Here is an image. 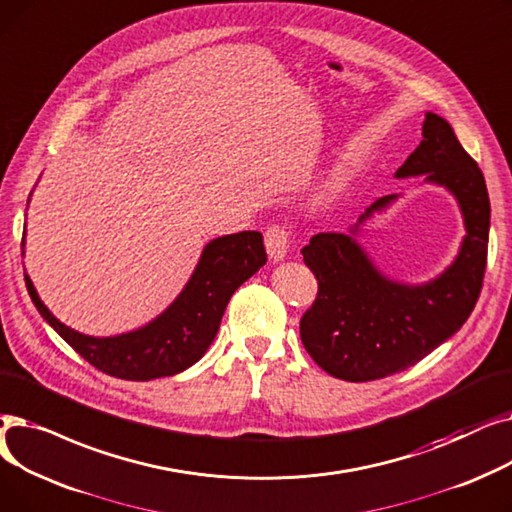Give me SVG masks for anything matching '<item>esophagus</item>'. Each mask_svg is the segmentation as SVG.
<instances>
[{
  "label": "esophagus",
  "mask_w": 512,
  "mask_h": 512,
  "mask_svg": "<svg viewBox=\"0 0 512 512\" xmlns=\"http://www.w3.org/2000/svg\"><path fill=\"white\" fill-rule=\"evenodd\" d=\"M264 246H266V254L273 262H281L287 258L289 252V233L283 227H271L269 231L264 233Z\"/></svg>",
  "instance_id": "esophagus-1"
}]
</instances>
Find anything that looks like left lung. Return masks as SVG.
<instances>
[{
  "label": "left lung",
  "instance_id": "8db88e82",
  "mask_svg": "<svg viewBox=\"0 0 512 512\" xmlns=\"http://www.w3.org/2000/svg\"><path fill=\"white\" fill-rule=\"evenodd\" d=\"M394 177H423V183L444 187L458 204L465 237L454 260L429 281L385 275L358 237L398 202L394 193L371 204L346 233H319L302 248L319 279V296L300 321L302 344L325 373L344 381H373L417 364L465 325L481 291L490 237L488 187L446 118L425 114L423 141Z\"/></svg>",
  "mask_w": 512,
  "mask_h": 512
}]
</instances>
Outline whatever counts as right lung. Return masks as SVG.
<instances>
[{
	"mask_svg": "<svg viewBox=\"0 0 512 512\" xmlns=\"http://www.w3.org/2000/svg\"><path fill=\"white\" fill-rule=\"evenodd\" d=\"M24 237L27 229L22 235V256ZM264 264L262 233L241 231L216 237L204 246L181 294L156 319L133 331L108 337L85 335L64 325L43 304L27 271L24 281L43 319L95 369L118 379L150 381L177 375L206 354L235 289Z\"/></svg>",
	"mask_w": 512,
	"mask_h": 512,
	"instance_id": "obj_1",
	"label": "right lung"
}]
</instances>
